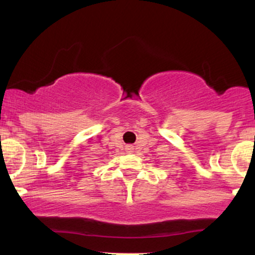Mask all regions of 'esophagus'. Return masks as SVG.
<instances>
[{
    "label": "esophagus",
    "mask_w": 255,
    "mask_h": 255,
    "mask_svg": "<svg viewBox=\"0 0 255 255\" xmlns=\"http://www.w3.org/2000/svg\"><path fill=\"white\" fill-rule=\"evenodd\" d=\"M127 150L129 151V152H131V150H133V147H131V146H127Z\"/></svg>",
    "instance_id": "34e87169"
}]
</instances>
